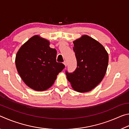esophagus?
Returning a JSON list of instances; mask_svg holds the SVG:
<instances>
[{
    "label": "esophagus",
    "mask_w": 129,
    "mask_h": 129,
    "mask_svg": "<svg viewBox=\"0 0 129 129\" xmlns=\"http://www.w3.org/2000/svg\"><path fill=\"white\" fill-rule=\"evenodd\" d=\"M64 64L65 65V67L67 66V62L66 61H64Z\"/></svg>",
    "instance_id": "1"
}]
</instances>
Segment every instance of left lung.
Instances as JSON below:
<instances>
[{
	"mask_svg": "<svg viewBox=\"0 0 129 129\" xmlns=\"http://www.w3.org/2000/svg\"><path fill=\"white\" fill-rule=\"evenodd\" d=\"M77 68L65 71L68 80L78 92H88L101 82L108 68L109 56L104 47L87 35L73 41Z\"/></svg>",
	"mask_w": 129,
	"mask_h": 129,
	"instance_id": "1",
	"label": "left lung"
}]
</instances>
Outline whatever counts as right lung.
Masks as SVG:
<instances>
[{"mask_svg": "<svg viewBox=\"0 0 129 129\" xmlns=\"http://www.w3.org/2000/svg\"><path fill=\"white\" fill-rule=\"evenodd\" d=\"M57 51L49 41L38 35L29 39L17 52V71L23 81L34 90L44 91L52 86L65 65L56 61Z\"/></svg>", "mask_w": 129, "mask_h": 129, "instance_id": "add662e5", "label": "right lung"}]
</instances>
